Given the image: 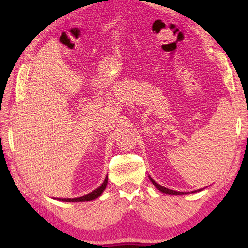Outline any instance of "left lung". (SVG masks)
Here are the masks:
<instances>
[{
  "mask_svg": "<svg viewBox=\"0 0 248 248\" xmlns=\"http://www.w3.org/2000/svg\"><path fill=\"white\" fill-rule=\"evenodd\" d=\"M150 180H151V182L155 184V186L159 189V191H161L162 193H165V194H170V195H182V194H184V193H182V192H176V191H172V189H168V188H166V187H164V186H161L160 184H157L155 180H152V179L150 178ZM200 191V189H199ZM195 192H197V191H195Z\"/></svg>",
  "mask_w": 248,
  "mask_h": 248,
  "instance_id": "obj_1",
  "label": "left lung"
}]
</instances>
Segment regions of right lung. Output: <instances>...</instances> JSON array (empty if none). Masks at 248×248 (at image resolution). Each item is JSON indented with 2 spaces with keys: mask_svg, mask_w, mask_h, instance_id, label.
I'll return each mask as SVG.
<instances>
[{
  "mask_svg": "<svg viewBox=\"0 0 248 248\" xmlns=\"http://www.w3.org/2000/svg\"><path fill=\"white\" fill-rule=\"evenodd\" d=\"M107 184H108V176L105 177L103 183L101 184V186H99L97 189H94V191H93L92 193H89L87 195H84V196L82 197H77V198H60V200H62V202H88V200H93V199H96L97 197H99L100 195L102 194V192L105 189V187H107Z\"/></svg>",
  "mask_w": 248,
  "mask_h": 248,
  "instance_id": "obj_1",
  "label": "right lung"
}]
</instances>
